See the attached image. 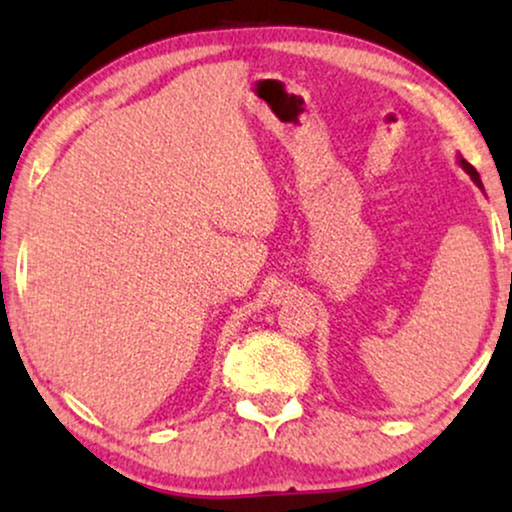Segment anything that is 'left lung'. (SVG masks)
Returning a JSON list of instances; mask_svg holds the SVG:
<instances>
[{
    "mask_svg": "<svg viewBox=\"0 0 512 512\" xmlns=\"http://www.w3.org/2000/svg\"><path fill=\"white\" fill-rule=\"evenodd\" d=\"M457 163L461 165V167H464V170H466V174H468V177H471L473 179V184L475 186H478L480 188V191H485V188H482V181H480V174H478V170H475V167L471 165V163H466V160L464 158H457Z\"/></svg>",
    "mask_w": 512,
    "mask_h": 512,
    "instance_id": "left-lung-1",
    "label": "left lung"
}]
</instances>
